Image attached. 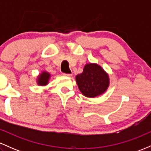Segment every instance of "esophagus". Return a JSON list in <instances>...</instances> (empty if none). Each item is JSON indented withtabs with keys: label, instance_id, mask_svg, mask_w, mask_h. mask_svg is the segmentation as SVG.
<instances>
[{
	"label": "esophagus",
	"instance_id": "34e87169",
	"mask_svg": "<svg viewBox=\"0 0 151 151\" xmlns=\"http://www.w3.org/2000/svg\"><path fill=\"white\" fill-rule=\"evenodd\" d=\"M62 75L65 76V77H71L72 76V74H65V73H62Z\"/></svg>",
	"mask_w": 151,
	"mask_h": 151
}]
</instances>
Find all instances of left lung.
<instances>
[{
    "mask_svg": "<svg viewBox=\"0 0 151 151\" xmlns=\"http://www.w3.org/2000/svg\"><path fill=\"white\" fill-rule=\"evenodd\" d=\"M76 81L82 94L89 98L101 95L109 86L108 74L95 63L85 65L82 73L76 76Z\"/></svg>",
    "mask_w": 151,
    "mask_h": 151,
    "instance_id": "left-lung-1",
    "label": "left lung"
}]
</instances>
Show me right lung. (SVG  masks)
I'll list each match as a JSON object with an SVG mask.
<instances>
[{
  "instance_id": "obj_1",
  "label": "right lung",
  "mask_w": 151,
  "mask_h": 151,
  "mask_svg": "<svg viewBox=\"0 0 151 151\" xmlns=\"http://www.w3.org/2000/svg\"><path fill=\"white\" fill-rule=\"evenodd\" d=\"M50 73H48L47 72H42V73L40 74V75L37 77V83L38 85L40 86H45L48 84L49 82V80L50 79Z\"/></svg>"
}]
</instances>
